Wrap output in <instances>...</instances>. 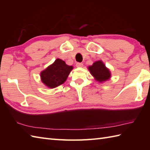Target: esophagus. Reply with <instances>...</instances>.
<instances>
[{"mask_svg":"<svg viewBox=\"0 0 150 150\" xmlns=\"http://www.w3.org/2000/svg\"><path fill=\"white\" fill-rule=\"evenodd\" d=\"M76 66H77V68H81V67L83 66V64L80 63V62H78V63L76 64Z\"/></svg>","mask_w":150,"mask_h":150,"instance_id":"obj_1","label":"esophagus"}]
</instances>
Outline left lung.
<instances>
[{"instance_id": "1", "label": "left lung", "mask_w": 150, "mask_h": 150, "mask_svg": "<svg viewBox=\"0 0 150 150\" xmlns=\"http://www.w3.org/2000/svg\"><path fill=\"white\" fill-rule=\"evenodd\" d=\"M88 69L95 80L100 83L108 81L111 78L110 70L106 68L102 60L95 61L91 66H89Z\"/></svg>"}]
</instances>
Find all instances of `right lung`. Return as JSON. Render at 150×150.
Here are the masks:
<instances>
[{"instance_id": "1", "label": "right lung", "mask_w": 150, "mask_h": 150, "mask_svg": "<svg viewBox=\"0 0 150 150\" xmlns=\"http://www.w3.org/2000/svg\"><path fill=\"white\" fill-rule=\"evenodd\" d=\"M73 69L64 60L57 59L52 64L40 72V80L48 88H55L64 84Z\"/></svg>"}]
</instances>
